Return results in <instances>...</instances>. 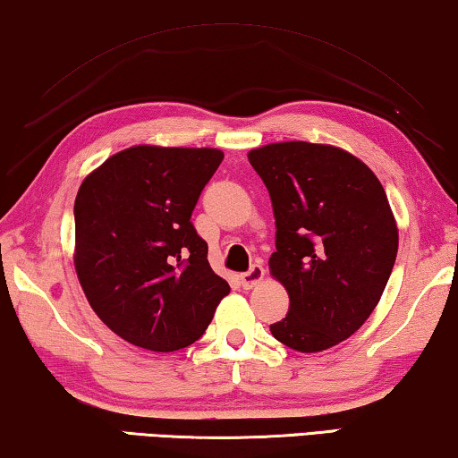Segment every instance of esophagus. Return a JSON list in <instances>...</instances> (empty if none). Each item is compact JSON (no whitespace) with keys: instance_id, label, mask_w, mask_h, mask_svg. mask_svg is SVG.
<instances>
[{"instance_id":"esophagus-1","label":"esophagus","mask_w":458,"mask_h":458,"mask_svg":"<svg viewBox=\"0 0 458 458\" xmlns=\"http://www.w3.org/2000/svg\"><path fill=\"white\" fill-rule=\"evenodd\" d=\"M264 274H266V270L262 268V264H253L248 272H243L242 276H239V280H242L243 288H253L262 283Z\"/></svg>"}]
</instances>
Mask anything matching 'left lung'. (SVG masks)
Masks as SVG:
<instances>
[{
	"instance_id": "1",
	"label": "left lung",
	"mask_w": 458,
	"mask_h": 458,
	"mask_svg": "<svg viewBox=\"0 0 458 458\" xmlns=\"http://www.w3.org/2000/svg\"><path fill=\"white\" fill-rule=\"evenodd\" d=\"M248 157L276 219L270 272L291 299L270 332L299 352L332 348L369 319L395 264L385 190L360 159L332 145L288 140Z\"/></svg>"
}]
</instances>
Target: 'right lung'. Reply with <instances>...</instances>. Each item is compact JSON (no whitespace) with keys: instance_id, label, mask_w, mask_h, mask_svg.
Wrapping results in <instances>:
<instances>
[{"instance_id":"add662e5","label":"right lung","mask_w":458,"mask_h":458,"mask_svg":"<svg viewBox=\"0 0 458 458\" xmlns=\"http://www.w3.org/2000/svg\"><path fill=\"white\" fill-rule=\"evenodd\" d=\"M221 161L219 149L139 145L104 161L77 192V278L98 318L139 348L190 346L229 294L190 221Z\"/></svg>"}]
</instances>
